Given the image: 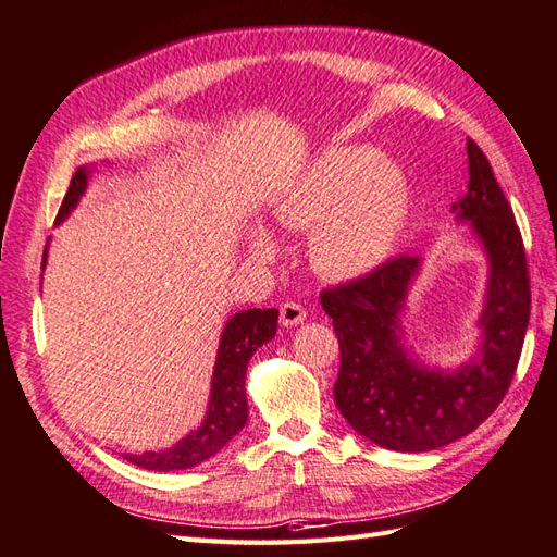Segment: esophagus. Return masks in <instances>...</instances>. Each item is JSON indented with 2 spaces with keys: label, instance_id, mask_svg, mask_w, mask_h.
<instances>
[{
  "label": "esophagus",
  "instance_id": "34e87169",
  "mask_svg": "<svg viewBox=\"0 0 557 557\" xmlns=\"http://www.w3.org/2000/svg\"><path fill=\"white\" fill-rule=\"evenodd\" d=\"M306 308L301 304H294V301H287L280 306V322L284 327H296L301 325V322L306 320Z\"/></svg>",
  "mask_w": 557,
  "mask_h": 557
}]
</instances>
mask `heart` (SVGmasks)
I'll list each match as a JSON object with an SVG mask.
<instances>
[{
  "mask_svg": "<svg viewBox=\"0 0 557 557\" xmlns=\"http://www.w3.org/2000/svg\"><path fill=\"white\" fill-rule=\"evenodd\" d=\"M412 211L410 175L394 157L342 145L315 153L284 183L273 218L284 230H313L310 263L322 277L351 282L389 261ZM249 247L275 258L273 232L253 227Z\"/></svg>",
  "mask_w": 557,
  "mask_h": 557,
  "instance_id": "1",
  "label": "heart"
}]
</instances>
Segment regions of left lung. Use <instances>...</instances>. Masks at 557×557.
I'll list each match as a JSON object with an SVG mask.
<instances>
[{
  "instance_id": "left-lung-1",
  "label": "left lung",
  "mask_w": 557,
  "mask_h": 557,
  "mask_svg": "<svg viewBox=\"0 0 557 557\" xmlns=\"http://www.w3.org/2000/svg\"><path fill=\"white\" fill-rule=\"evenodd\" d=\"M468 191L450 206L470 223L488 263L482 337L470 360L426 368L404 342L410 284L422 261L400 256L374 273L320 294L342 348L334 400L372 444L424 454L474 432L506 396L529 325V273L520 227L482 149L468 139Z\"/></svg>"
}]
</instances>
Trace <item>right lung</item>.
<instances>
[{
	"label": "right lung",
	"instance_id": "add662e5",
	"mask_svg": "<svg viewBox=\"0 0 557 557\" xmlns=\"http://www.w3.org/2000/svg\"><path fill=\"white\" fill-rule=\"evenodd\" d=\"M92 165H81L75 171L66 197L57 215V225L71 215V211L81 201L87 189ZM49 244V242H47ZM47 265V249L42 256V270ZM277 308H249L232 315L223 334H220L218 356L211 377V396L206 408L203 422L191 430L185 438L165 450H147L141 456L127 454V462L137 465L141 470L171 472V470H189L199 462L209 460L223 448L232 436L242 432L249 418L247 404V366L251 356L268 344L277 334Z\"/></svg>",
	"mask_w": 557,
	"mask_h": 557
}]
</instances>
